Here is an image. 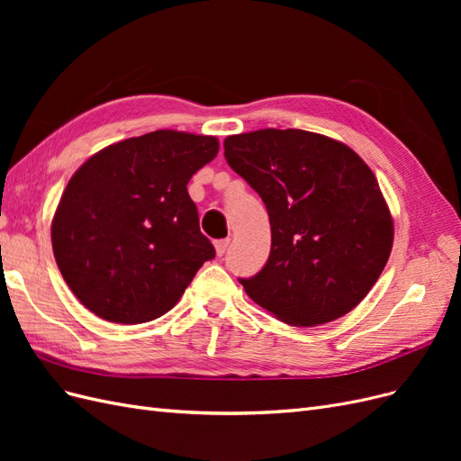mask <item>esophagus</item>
I'll list each match as a JSON object with an SVG mask.
<instances>
[{
    "instance_id": "obj_1",
    "label": "esophagus",
    "mask_w": 461,
    "mask_h": 461,
    "mask_svg": "<svg viewBox=\"0 0 461 461\" xmlns=\"http://www.w3.org/2000/svg\"><path fill=\"white\" fill-rule=\"evenodd\" d=\"M229 244H230V240H229V239H222V240H217V242H215V252H217V256H219V258H222V256L227 254Z\"/></svg>"
}]
</instances>
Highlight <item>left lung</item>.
Instances as JSON below:
<instances>
[{
    "mask_svg": "<svg viewBox=\"0 0 461 461\" xmlns=\"http://www.w3.org/2000/svg\"><path fill=\"white\" fill-rule=\"evenodd\" d=\"M225 159L267 207L271 254L239 278L263 310L294 327L352 312L388 261L393 217L373 171L323 134L263 129L225 140Z\"/></svg>",
    "mask_w": 461,
    "mask_h": 461,
    "instance_id": "left-lung-1",
    "label": "left lung"
}]
</instances>
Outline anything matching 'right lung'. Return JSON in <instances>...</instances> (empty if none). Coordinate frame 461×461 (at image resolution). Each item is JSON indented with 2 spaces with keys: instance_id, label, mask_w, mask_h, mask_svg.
Instances as JSON below:
<instances>
[{
  "instance_id": "right-lung-1",
  "label": "right lung",
  "mask_w": 461,
  "mask_h": 461,
  "mask_svg": "<svg viewBox=\"0 0 461 461\" xmlns=\"http://www.w3.org/2000/svg\"><path fill=\"white\" fill-rule=\"evenodd\" d=\"M215 136L156 131L97 151L71 176L51 222L58 267L82 305L111 323L169 312L215 248L188 180Z\"/></svg>"
}]
</instances>
